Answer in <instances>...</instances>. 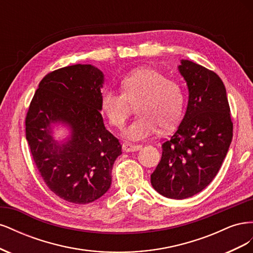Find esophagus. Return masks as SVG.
I'll return each mask as SVG.
<instances>
[{
	"mask_svg": "<svg viewBox=\"0 0 253 253\" xmlns=\"http://www.w3.org/2000/svg\"><path fill=\"white\" fill-rule=\"evenodd\" d=\"M142 145L140 144H133L129 142H124L122 143V150L126 152H134V151H138L141 149Z\"/></svg>",
	"mask_w": 253,
	"mask_h": 253,
	"instance_id": "34e87169",
	"label": "esophagus"
}]
</instances>
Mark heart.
Wrapping results in <instances>:
<instances>
[{
  "mask_svg": "<svg viewBox=\"0 0 253 253\" xmlns=\"http://www.w3.org/2000/svg\"><path fill=\"white\" fill-rule=\"evenodd\" d=\"M120 91L108 89L101 95V110L110 125L121 129L131 115L133 104L138 103L137 117L127 127L126 136L140 140L154 134L158 127L171 128L178 121L185 93L180 83L168 79L149 67L137 68L121 80Z\"/></svg>",
  "mask_w": 253,
  "mask_h": 253,
  "instance_id": "obj_1",
  "label": "heart"
}]
</instances>
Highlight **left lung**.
Returning a JSON list of instances; mask_svg holds the SVG:
<instances>
[{"label": "left lung", "instance_id": "1", "mask_svg": "<svg viewBox=\"0 0 253 253\" xmlns=\"http://www.w3.org/2000/svg\"><path fill=\"white\" fill-rule=\"evenodd\" d=\"M178 68L189 88L188 108L177 131L162 145L151 183L159 194L185 200L200 193L218 173L232 140L233 124L218 76L189 60H181Z\"/></svg>", "mask_w": 253, "mask_h": 253}]
</instances>
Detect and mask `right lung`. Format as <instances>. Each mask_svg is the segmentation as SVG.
<instances>
[{
    "label": "right lung",
    "mask_w": 253,
    "mask_h": 253,
    "mask_svg": "<svg viewBox=\"0 0 253 253\" xmlns=\"http://www.w3.org/2000/svg\"><path fill=\"white\" fill-rule=\"evenodd\" d=\"M102 83V72L93 65L59 68L41 80L26 114V139L38 172L51 192L73 204L91 203L110 189L121 154L100 114ZM56 122L72 128L62 146L50 135Z\"/></svg>",
    "instance_id": "obj_1"
}]
</instances>
